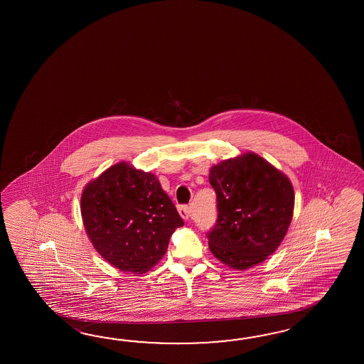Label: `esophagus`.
I'll use <instances>...</instances> for the list:
<instances>
[{
  "instance_id": "34e87169",
  "label": "esophagus",
  "mask_w": 364,
  "mask_h": 364,
  "mask_svg": "<svg viewBox=\"0 0 364 364\" xmlns=\"http://www.w3.org/2000/svg\"><path fill=\"white\" fill-rule=\"evenodd\" d=\"M179 215L182 218H185V220H188L190 218V213H191V207L190 205H182V207H179Z\"/></svg>"
}]
</instances>
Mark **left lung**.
Masks as SVG:
<instances>
[{"mask_svg": "<svg viewBox=\"0 0 364 364\" xmlns=\"http://www.w3.org/2000/svg\"><path fill=\"white\" fill-rule=\"evenodd\" d=\"M209 183L217 201L216 224L207 232L212 254L240 271L264 262L291 223V182L260 156L246 154L212 166Z\"/></svg>", "mask_w": 364, "mask_h": 364, "instance_id": "8db88e82", "label": "left lung"}]
</instances>
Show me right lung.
<instances>
[{
	"instance_id": "right-lung-1",
	"label": "right lung",
	"mask_w": 364,
	"mask_h": 364,
	"mask_svg": "<svg viewBox=\"0 0 364 364\" xmlns=\"http://www.w3.org/2000/svg\"><path fill=\"white\" fill-rule=\"evenodd\" d=\"M85 232L107 262L124 272L149 271L183 226L154 174L119 163L85 186L80 199Z\"/></svg>"
}]
</instances>
